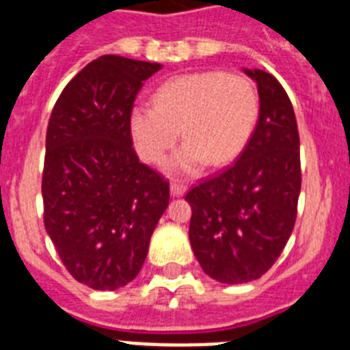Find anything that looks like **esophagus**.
<instances>
[{
  "label": "esophagus",
  "mask_w": 350,
  "mask_h": 350,
  "mask_svg": "<svg viewBox=\"0 0 350 350\" xmlns=\"http://www.w3.org/2000/svg\"><path fill=\"white\" fill-rule=\"evenodd\" d=\"M170 191H172L173 196H184V194L187 193V185L182 184V182H172V184H170Z\"/></svg>",
  "instance_id": "obj_1"
}]
</instances>
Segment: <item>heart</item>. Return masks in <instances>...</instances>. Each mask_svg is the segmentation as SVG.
I'll list each match as a JSON object with an SVG mask.
<instances>
[{"label":"heart","mask_w":350,"mask_h":350,"mask_svg":"<svg viewBox=\"0 0 350 350\" xmlns=\"http://www.w3.org/2000/svg\"><path fill=\"white\" fill-rule=\"evenodd\" d=\"M258 116L259 96L252 80L240 73L200 71L161 83L154 105H135L129 133L138 156L159 165L182 131L185 144L168 170L189 175L208 161L217 166L234 159L254 131Z\"/></svg>","instance_id":"1"}]
</instances>
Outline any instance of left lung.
I'll return each instance as SVG.
<instances>
[{
  "instance_id": "1",
  "label": "left lung",
  "mask_w": 350,
  "mask_h": 350,
  "mask_svg": "<svg viewBox=\"0 0 350 350\" xmlns=\"http://www.w3.org/2000/svg\"><path fill=\"white\" fill-rule=\"evenodd\" d=\"M258 83L259 119L237 163L194 185L185 200L198 262L222 284L267 273L296 222L301 189L299 135L289 96L273 75L243 70Z\"/></svg>"
}]
</instances>
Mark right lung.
I'll return each mask as SVG.
<instances>
[{"mask_svg":"<svg viewBox=\"0 0 350 350\" xmlns=\"http://www.w3.org/2000/svg\"><path fill=\"white\" fill-rule=\"evenodd\" d=\"M161 64L101 55L52 108L42 175L43 224L70 275L91 289L131 282L170 202V184L140 163L129 116Z\"/></svg>","mask_w":350,"mask_h":350,"instance_id":"obj_1","label":"right lung"}]
</instances>
